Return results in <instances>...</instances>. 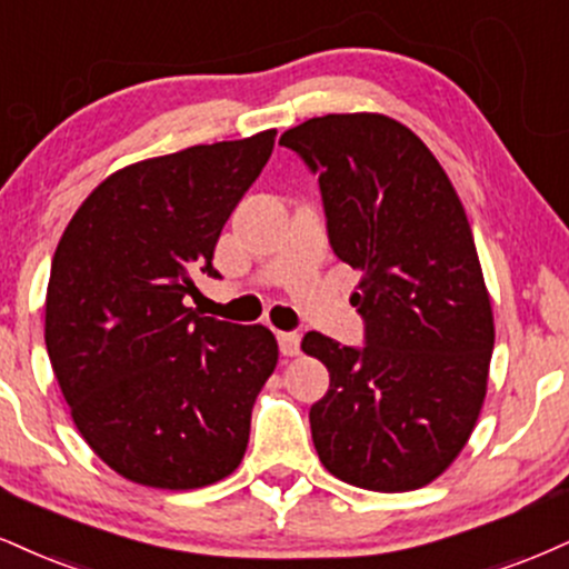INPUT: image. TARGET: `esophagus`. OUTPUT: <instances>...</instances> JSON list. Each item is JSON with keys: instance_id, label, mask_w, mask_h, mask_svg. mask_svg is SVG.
Instances as JSON below:
<instances>
[{"instance_id": "1", "label": "esophagus", "mask_w": 569, "mask_h": 569, "mask_svg": "<svg viewBox=\"0 0 569 569\" xmlns=\"http://www.w3.org/2000/svg\"><path fill=\"white\" fill-rule=\"evenodd\" d=\"M299 341H302V337H299L297 331H280L278 333L280 352H283L286 358H297V355H299Z\"/></svg>"}]
</instances>
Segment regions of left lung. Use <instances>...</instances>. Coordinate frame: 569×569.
Here are the masks:
<instances>
[{
    "label": "left lung",
    "mask_w": 569,
    "mask_h": 569,
    "mask_svg": "<svg viewBox=\"0 0 569 569\" xmlns=\"http://www.w3.org/2000/svg\"><path fill=\"white\" fill-rule=\"evenodd\" d=\"M318 174L333 254L362 272L350 302L366 347L305 333L331 373L310 408L320 463L355 488L419 490L469 442L496 345L467 211L435 153L385 113H328L286 129Z\"/></svg>",
    "instance_id": "obj_1"
}]
</instances>
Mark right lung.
<instances>
[{
    "label": "right lung",
    "instance_id": "right-lung-1",
    "mask_svg": "<svg viewBox=\"0 0 569 569\" xmlns=\"http://www.w3.org/2000/svg\"><path fill=\"white\" fill-rule=\"evenodd\" d=\"M276 129L129 163L84 198L52 257L44 341L79 435L129 482L196 490L238 469L278 366L264 326L184 305Z\"/></svg>",
    "mask_w": 569,
    "mask_h": 569
}]
</instances>
